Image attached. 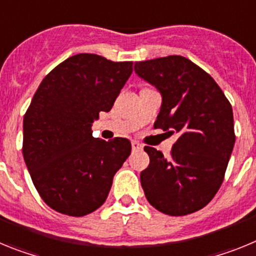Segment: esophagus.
<instances>
[{
  "label": "esophagus",
  "mask_w": 256,
  "mask_h": 256,
  "mask_svg": "<svg viewBox=\"0 0 256 256\" xmlns=\"http://www.w3.org/2000/svg\"><path fill=\"white\" fill-rule=\"evenodd\" d=\"M132 148L133 150H142V144L137 141H132Z\"/></svg>",
  "instance_id": "obj_1"
}]
</instances>
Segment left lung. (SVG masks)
Masks as SVG:
<instances>
[{
	"label": "left lung",
	"instance_id": "obj_1",
	"mask_svg": "<svg viewBox=\"0 0 256 256\" xmlns=\"http://www.w3.org/2000/svg\"><path fill=\"white\" fill-rule=\"evenodd\" d=\"M134 72L155 86L162 102L154 128L177 133L170 158L146 146L150 164L141 172L148 201L173 216L202 209L224 180L234 150L232 106L205 70L183 56L137 61Z\"/></svg>",
	"mask_w": 256,
	"mask_h": 256
}]
</instances>
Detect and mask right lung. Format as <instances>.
Wrapping results in <instances>:
<instances>
[{"instance_id":"right-lung-1","label":"right lung","mask_w":256,"mask_h":256,"mask_svg":"<svg viewBox=\"0 0 256 256\" xmlns=\"http://www.w3.org/2000/svg\"><path fill=\"white\" fill-rule=\"evenodd\" d=\"M132 65L78 54L52 69L36 91L22 122V156L51 209L83 216L105 202L132 146L122 137L94 138L91 126L100 112L112 110Z\"/></svg>"}]
</instances>
